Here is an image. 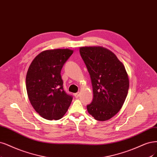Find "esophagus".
Returning a JSON list of instances; mask_svg holds the SVG:
<instances>
[{"mask_svg": "<svg viewBox=\"0 0 157 157\" xmlns=\"http://www.w3.org/2000/svg\"><path fill=\"white\" fill-rule=\"evenodd\" d=\"M79 95H80V94H79V92H78V93H76V94H74V96L76 97V98H78V97H79Z\"/></svg>", "mask_w": 157, "mask_h": 157, "instance_id": "1", "label": "esophagus"}]
</instances>
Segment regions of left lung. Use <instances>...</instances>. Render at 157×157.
<instances>
[{
	"mask_svg": "<svg viewBox=\"0 0 157 157\" xmlns=\"http://www.w3.org/2000/svg\"><path fill=\"white\" fill-rule=\"evenodd\" d=\"M79 51L93 88L94 98L87 110L96 120H109L121 109L128 94L129 80L125 68L105 48L85 47Z\"/></svg>",
	"mask_w": 157,
	"mask_h": 157,
	"instance_id": "8db88e82",
	"label": "left lung"
}]
</instances>
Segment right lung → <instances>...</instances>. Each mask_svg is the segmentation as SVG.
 Returning <instances> with one entry per match:
<instances>
[{"instance_id": "1", "label": "right lung", "mask_w": 157, "mask_h": 157, "mask_svg": "<svg viewBox=\"0 0 157 157\" xmlns=\"http://www.w3.org/2000/svg\"><path fill=\"white\" fill-rule=\"evenodd\" d=\"M73 52L67 48L41 52L27 71L26 88L30 103L46 120H60L71 103L73 96L64 91L60 73Z\"/></svg>"}]
</instances>
